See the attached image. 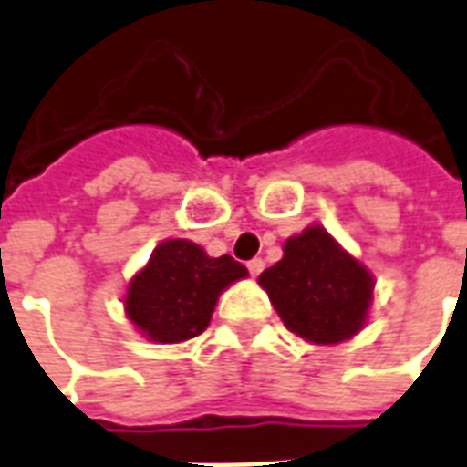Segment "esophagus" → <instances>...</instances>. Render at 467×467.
Masks as SVG:
<instances>
[{
    "mask_svg": "<svg viewBox=\"0 0 467 467\" xmlns=\"http://www.w3.org/2000/svg\"><path fill=\"white\" fill-rule=\"evenodd\" d=\"M263 268H265V263H263L261 258H254V261H248V273H251L254 278H258V275H261Z\"/></svg>",
    "mask_w": 467,
    "mask_h": 467,
    "instance_id": "1",
    "label": "esophagus"
}]
</instances>
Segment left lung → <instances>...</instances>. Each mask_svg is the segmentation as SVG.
Instances as JSON below:
<instances>
[{
	"mask_svg": "<svg viewBox=\"0 0 467 467\" xmlns=\"http://www.w3.org/2000/svg\"><path fill=\"white\" fill-rule=\"evenodd\" d=\"M296 337L317 347L349 342L369 322L374 273L320 223L283 244V258L258 275Z\"/></svg>",
	"mask_w": 467,
	"mask_h": 467,
	"instance_id": "left-lung-1",
	"label": "left lung"
}]
</instances>
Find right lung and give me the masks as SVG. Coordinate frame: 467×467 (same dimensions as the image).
I'll return each mask as SVG.
<instances>
[{"label": "right lung", "mask_w": 467, "mask_h": 467, "mask_svg": "<svg viewBox=\"0 0 467 467\" xmlns=\"http://www.w3.org/2000/svg\"><path fill=\"white\" fill-rule=\"evenodd\" d=\"M244 278L246 265L231 255L213 258L189 238H167L128 280L125 317L154 345H180L209 327L221 293Z\"/></svg>", "instance_id": "1"}]
</instances>
